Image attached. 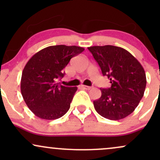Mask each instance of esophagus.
<instances>
[{
	"label": "esophagus",
	"instance_id": "obj_1",
	"mask_svg": "<svg viewBox=\"0 0 160 160\" xmlns=\"http://www.w3.org/2000/svg\"><path fill=\"white\" fill-rule=\"evenodd\" d=\"M80 87L82 88V89H86V90H89V89H92L91 86H84V85H82L80 86Z\"/></svg>",
	"mask_w": 160,
	"mask_h": 160
}]
</instances>
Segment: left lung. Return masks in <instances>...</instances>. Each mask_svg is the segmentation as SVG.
<instances>
[{"label": "left lung", "mask_w": 160, "mask_h": 160, "mask_svg": "<svg viewBox=\"0 0 160 160\" xmlns=\"http://www.w3.org/2000/svg\"><path fill=\"white\" fill-rule=\"evenodd\" d=\"M111 86L102 89V96L93 102L102 117L119 120L131 114L144 95L147 80L142 65L129 52L111 45L88 47Z\"/></svg>", "instance_id": "obj_1"}]
</instances>
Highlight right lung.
I'll list each match as a JSON object with an SVG mask.
<instances>
[{
    "instance_id": "1",
    "label": "right lung",
    "mask_w": 160,
    "mask_h": 160,
    "mask_svg": "<svg viewBox=\"0 0 160 160\" xmlns=\"http://www.w3.org/2000/svg\"><path fill=\"white\" fill-rule=\"evenodd\" d=\"M83 50L77 46H50L28 60L22 74L21 92L34 115L52 120L67 113L78 87L62 86L57 80L64 77L71 58Z\"/></svg>"
}]
</instances>
